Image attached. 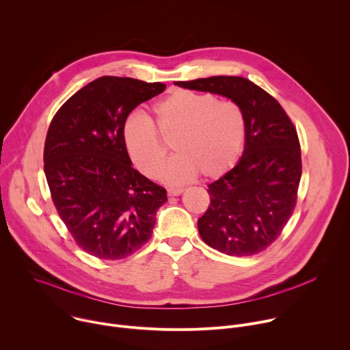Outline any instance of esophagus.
<instances>
[{
  "label": "esophagus",
  "mask_w": 350,
  "mask_h": 350,
  "mask_svg": "<svg viewBox=\"0 0 350 350\" xmlns=\"http://www.w3.org/2000/svg\"><path fill=\"white\" fill-rule=\"evenodd\" d=\"M183 192H184V188H169L167 189L169 196H177V195H181Z\"/></svg>",
  "instance_id": "esophagus-1"
}]
</instances>
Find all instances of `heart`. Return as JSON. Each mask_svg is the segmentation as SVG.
Masks as SVG:
<instances>
[{
    "label": "heart",
    "mask_w": 350,
    "mask_h": 350,
    "mask_svg": "<svg viewBox=\"0 0 350 350\" xmlns=\"http://www.w3.org/2000/svg\"><path fill=\"white\" fill-rule=\"evenodd\" d=\"M154 111L155 124L137 113L127 119L123 129L127 152L144 176L158 178L162 174L167 155L163 137L173 139L177 154L163 173L172 184L185 183L198 173L204 178L221 177L241 158L246 122L235 103L220 101L209 92L176 90Z\"/></svg>",
    "instance_id": "b5f03b06"
}]
</instances>
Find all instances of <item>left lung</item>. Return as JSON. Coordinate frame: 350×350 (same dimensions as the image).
I'll use <instances>...</instances> for the list:
<instances>
[{"instance_id":"1","label":"left lung","mask_w":350,"mask_h":350,"mask_svg":"<svg viewBox=\"0 0 350 350\" xmlns=\"http://www.w3.org/2000/svg\"><path fill=\"white\" fill-rule=\"evenodd\" d=\"M174 84L230 98L246 122L242 158L208 185L211 204L198 219L199 235L230 256L265 251L296 205L302 159L293 123L275 98L245 77L213 76Z\"/></svg>"}]
</instances>
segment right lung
Returning <instances> with one entry per match:
<instances>
[{"mask_svg":"<svg viewBox=\"0 0 350 350\" xmlns=\"http://www.w3.org/2000/svg\"><path fill=\"white\" fill-rule=\"evenodd\" d=\"M166 84L103 76L55 113L44 145L53 202L76 243L98 259L119 260L146 243L166 189L131 165L123 129L130 112Z\"/></svg>","mask_w":350,"mask_h":350,"instance_id":"add662e5","label":"right lung"}]
</instances>
